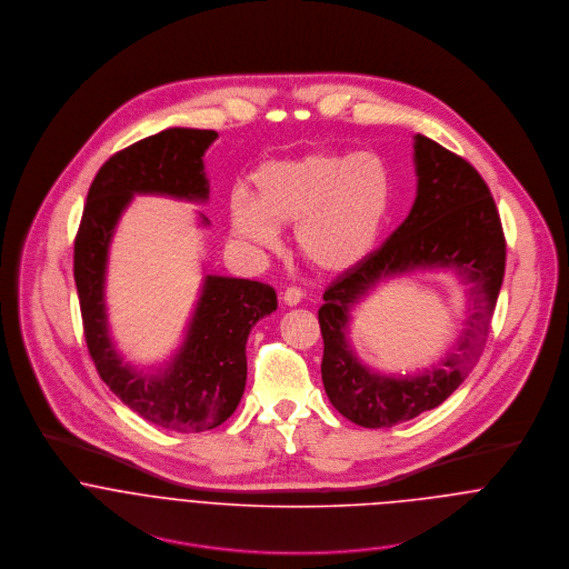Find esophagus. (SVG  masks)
Returning <instances> with one entry per match:
<instances>
[{"mask_svg": "<svg viewBox=\"0 0 569 569\" xmlns=\"http://www.w3.org/2000/svg\"><path fill=\"white\" fill-rule=\"evenodd\" d=\"M302 298H305V293H302L298 287H289V289H284V293H282V300H284V305H287V307H296V305H300V302H302Z\"/></svg>", "mask_w": 569, "mask_h": 569, "instance_id": "obj_1", "label": "esophagus"}]
</instances>
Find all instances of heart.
Returning <instances> with one entry per match:
<instances>
[{"label": "heart", "instance_id": "1", "mask_svg": "<svg viewBox=\"0 0 569 569\" xmlns=\"http://www.w3.org/2000/svg\"><path fill=\"white\" fill-rule=\"evenodd\" d=\"M256 199L234 192V237L276 249L278 228H296L300 256L320 273L339 276L361 264L379 241L395 203L390 163L375 151H318L253 172Z\"/></svg>", "mask_w": 569, "mask_h": 569}]
</instances>
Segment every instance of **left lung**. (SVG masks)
<instances>
[{"instance_id": "8db88e82", "label": "left lung", "mask_w": 569, "mask_h": 569, "mask_svg": "<svg viewBox=\"0 0 569 569\" xmlns=\"http://www.w3.org/2000/svg\"><path fill=\"white\" fill-rule=\"evenodd\" d=\"M413 163L418 183L406 221L326 289L318 311L326 395L341 416L370 429L416 418L460 388L485 350L506 267L501 221L480 172L420 133L413 138ZM416 268H453L470 284L468 320L438 367L406 378L375 373L347 343L349 309L386 277Z\"/></svg>"}]
</instances>
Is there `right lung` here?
<instances>
[{
	"label": "right lung",
	"mask_w": 569,
	"mask_h": 569,
	"mask_svg": "<svg viewBox=\"0 0 569 569\" xmlns=\"http://www.w3.org/2000/svg\"><path fill=\"white\" fill-rule=\"evenodd\" d=\"M210 129H166L100 166L74 241V280L89 355L109 390L144 420L197 433L226 422L241 403L247 381L244 343L253 325L278 309L269 284L206 276L201 298L177 355L156 372L138 370L116 350L104 307V276L116 226L133 194L208 201L203 153ZM201 223L210 221L201 214Z\"/></svg>",
	"instance_id": "obj_1"
}]
</instances>
